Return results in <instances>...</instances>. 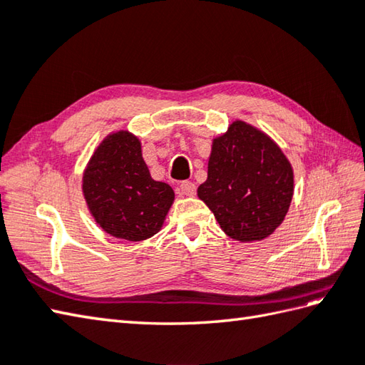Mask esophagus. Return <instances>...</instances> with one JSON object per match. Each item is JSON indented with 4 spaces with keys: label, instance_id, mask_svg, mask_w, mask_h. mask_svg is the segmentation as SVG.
Returning <instances> with one entry per match:
<instances>
[{
    "label": "esophagus",
    "instance_id": "esophagus-1",
    "mask_svg": "<svg viewBox=\"0 0 365 365\" xmlns=\"http://www.w3.org/2000/svg\"><path fill=\"white\" fill-rule=\"evenodd\" d=\"M180 191H182L183 196H188V197L195 196L196 195V185L192 182H182Z\"/></svg>",
    "mask_w": 365,
    "mask_h": 365
}]
</instances>
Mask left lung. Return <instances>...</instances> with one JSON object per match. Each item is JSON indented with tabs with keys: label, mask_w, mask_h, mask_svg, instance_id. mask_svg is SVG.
<instances>
[{
	"label": "left lung",
	"mask_w": 365,
	"mask_h": 365,
	"mask_svg": "<svg viewBox=\"0 0 365 365\" xmlns=\"http://www.w3.org/2000/svg\"><path fill=\"white\" fill-rule=\"evenodd\" d=\"M293 168L273 139L245 120L213 138L197 196L227 237L260 242L281 226L293 197Z\"/></svg>",
	"instance_id": "obj_1"
}]
</instances>
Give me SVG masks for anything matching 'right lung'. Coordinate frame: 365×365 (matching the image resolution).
Listing matches in <instances>:
<instances>
[{"mask_svg": "<svg viewBox=\"0 0 365 365\" xmlns=\"http://www.w3.org/2000/svg\"><path fill=\"white\" fill-rule=\"evenodd\" d=\"M81 190L98 226L127 242L158 234L175 199L168 183L150 177L141 141L128 130L113 131L96 147L83 173Z\"/></svg>", "mask_w": 365, "mask_h": 365, "instance_id": "obj_1", "label": "right lung"}]
</instances>
